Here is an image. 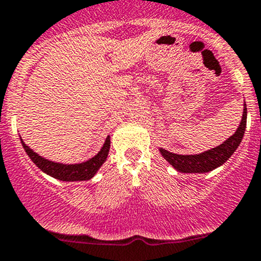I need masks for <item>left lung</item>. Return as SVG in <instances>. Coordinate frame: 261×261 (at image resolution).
I'll use <instances>...</instances> for the list:
<instances>
[{"instance_id": "1", "label": "left lung", "mask_w": 261, "mask_h": 261, "mask_svg": "<svg viewBox=\"0 0 261 261\" xmlns=\"http://www.w3.org/2000/svg\"><path fill=\"white\" fill-rule=\"evenodd\" d=\"M244 114H242L241 123H240L239 128L234 132L233 136L229 137L227 141L219 144L216 148L205 151L199 154H176L172 152L166 151V149L161 148L162 156L165 157L166 161L170 162V165L175 167L177 171L180 172H208L212 170L217 169L218 166L223 165L229 157L232 156L237 147L240 146L244 137L245 128H246V104H244Z\"/></svg>"}]
</instances>
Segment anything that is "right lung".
<instances>
[{
  "label": "right lung",
  "instance_id": "add662e5",
  "mask_svg": "<svg viewBox=\"0 0 261 261\" xmlns=\"http://www.w3.org/2000/svg\"><path fill=\"white\" fill-rule=\"evenodd\" d=\"M21 143L24 149L27 151V153L29 154V157L32 159V161L34 162L42 171L50 175L51 177L62 180V181H81V180L91 179V177L96 174L97 170L100 169V166L105 162L110 148V138L109 136H108L101 151H100L95 157L90 159L89 161L76 165H63L43 159L39 154L33 152L22 141Z\"/></svg>",
  "mask_w": 261,
  "mask_h": 261
}]
</instances>
